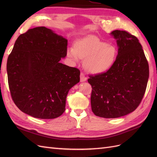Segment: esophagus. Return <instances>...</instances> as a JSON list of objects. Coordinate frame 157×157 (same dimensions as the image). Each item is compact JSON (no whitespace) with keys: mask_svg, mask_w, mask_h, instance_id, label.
Here are the masks:
<instances>
[{"mask_svg":"<svg viewBox=\"0 0 157 157\" xmlns=\"http://www.w3.org/2000/svg\"><path fill=\"white\" fill-rule=\"evenodd\" d=\"M80 81L81 82H84V81H86V76H85L82 73L80 74Z\"/></svg>","mask_w":157,"mask_h":157,"instance_id":"34e87169","label":"esophagus"}]
</instances>
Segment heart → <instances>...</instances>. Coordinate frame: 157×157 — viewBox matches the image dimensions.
Listing matches in <instances>:
<instances>
[{
    "label": "heart",
    "mask_w": 157,
    "mask_h": 157,
    "mask_svg": "<svg viewBox=\"0 0 157 157\" xmlns=\"http://www.w3.org/2000/svg\"><path fill=\"white\" fill-rule=\"evenodd\" d=\"M67 56L73 60H84V67L88 72L100 74L105 72L115 63L117 50L113 45L94 35H88L78 39L73 48L67 50Z\"/></svg>",
    "instance_id": "obj_1"
}]
</instances>
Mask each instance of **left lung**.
<instances>
[{
    "label": "left lung",
    "instance_id": "left-lung-1",
    "mask_svg": "<svg viewBox=\"0 0 157 157\" xmlns=\"http://www.w3.org/2000/svg\"><path fill=\"white\" fill-rule=\"evenodd\" d=\"M111 34L117 39L118 55L106 72L90 76L91 107L95 115L106 118L125 116L136 110L145 92L149 64L137 37L126 31Z\"/></svg>",
    "mask_w": 157,
    "mask_h": 157
}]
</instances>
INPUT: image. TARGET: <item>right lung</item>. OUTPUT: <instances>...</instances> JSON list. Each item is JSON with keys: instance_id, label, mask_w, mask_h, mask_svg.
Wrapping results in <instances>:
<instances>
[{"instance_id": "right-lung-1", "label": "right lung", "mask_w": 157, "mask_h": 157, "mask_svg": "<svg viewBox=\"0 0 157 157\" xmlns=\"http://www.w3.org/2000/svg\"><path fill=\"white\" fill-rule=\"evenodd\" d=\"M67 40L45 27L17 39L7 61L9 89L16 105L27 115L52 119L65 110L69 90L80 81V71L59 62Z\"/></svg>"}]
</instances>
